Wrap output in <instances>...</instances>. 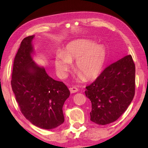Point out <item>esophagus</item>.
I'll return each mask as SVG.
<instances>
[{
	"label": "esophagus",
	"instance_id": "1",
	"mask_svg": "<svg viewBox=\"0 0 148 148\" xmlns=\"http://www.w3.org/2000/svg\"><path fill=\"white\" fill-rule=\"evenodd\" d=\"M79 89L77 88L76 87H72L71 88H70V91H71V93H74V92H76L78 91Z\"/></svg>",
	"mask_w": 148,
	"mask_h": 148
}]
</instances>
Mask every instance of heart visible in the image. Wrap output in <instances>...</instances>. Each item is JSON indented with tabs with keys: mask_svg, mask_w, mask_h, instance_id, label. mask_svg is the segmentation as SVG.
Wrapping results in <instances>:
<instances>
[{
	"mask_svg": "<svg viewBox=\"0 0 148 148\" xmlns=\"http://www.w3.org/2000/svg\"><path fill=\"white\" fill-rule=\"evenodd\" d=\"M104 47L89 40L79 39L66 45L63 53L57 54L55 66L59 73L65 76L72 67V61L76 60V70L79 79L91 80L99 76L106 61Z\"/></svg>",
	"mask_w": 148,
	"mask_h": 148,
	"instance_id": "b5f03b06",
	"label": "heart"
}]
</instances>
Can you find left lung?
I'll return each mask as SVG.
<instances>
[{
  "label": "left lung",
  "instance_id": "1",
  "mask_svg": "<svg viewBox=\"0 0 148 148\" xmlns=\"http://www.w3.org/2000/svg\"><path fill=\"white\" fill-rule=\"evenodd\" d=\"M85 93L91 102V121L104 125L126 111L135 93V64L131 55L109 65Z\"/></svg>",
  "mask_w": 148,
  "mask_h": 148
}]
</instances>
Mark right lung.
Here are the masks:
<instances>
[{"instance_id": "right-lung-1", "label": "right lung", "mask_w": 148, "mask_h": 148, "mask_svg": "<svg viewBox=\"0 0 148 148\" xmlns=\"http://www.w3.org/2000/svg\"><path fill=\"white\" fill-rule=\"evenodd\" d=\"M34 37H26L20 44L14 61L12 88L25 117L40 128L52 129L64 121L62 106L70 91L33 61Z\"/></svg>"}]
</instances>
